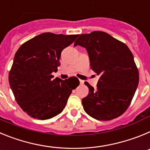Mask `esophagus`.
Segmentation results:
<instances>
[{"label": "esophagus", "instance_id": "obj_1", "mask_svg": "<svg viewBox=\"0 0 150 150\" xmlns=\"http://www.w3.org/2000/svg\"><path fill=\"white\" fill-rule=\"evenodd\" d=\"M79 83L81 85H83L84 84V81L83 80H82V79H79Z\"/></svg>", "mask_w": 150, "mask_h": 150}]
</instances>
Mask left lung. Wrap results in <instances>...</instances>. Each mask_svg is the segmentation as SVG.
Segmentation results:
<instances>
[{
    "instance_id": "left-lung-1",
    "label": "left lung",
    "mask_w": 150,
    "mask_h": 150,
    "mask_svg": "<svg viewBox=\"0 0 150 150\" xmlns=\"http://www.w3.org/2000/svg\"><path fill=\"white\" fill-rule=\"evenodd\" d=\"M86 49L91 70L100 75L97 88L89 89L82 99L87 114L108 121L123 114L129 107L139 83V73L133 54L124 43L103 31L81 34L75 41Z\"/></svg>"
}]
</instances>
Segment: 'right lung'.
<instances>
[{
  "label": "right lung",
  "mask_w": 150,
  "mask_h": 150,
  "mask_svg": "<svg viewBox=\"0 0 150 150\" xmlns=\"http://www.w3.org/2000/svg\"><path fill=\"white\" fill-rule=\"evenodd\" d=\"M78 36L43 33L16 52L9 83L18 104L30 117L45 120L61 113L72 90L79 86L75 76L62 80L52 75L60 66L62 50Z\"/></svg>",
  "instance_id": "1"
}]
</instances>
